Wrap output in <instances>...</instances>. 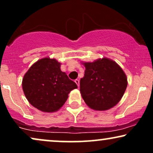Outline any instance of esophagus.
Masks as SVG:
<instances>
[{"instance_id": "esophagus-1", "label": "esophagus", "mask_w": 153, "mask_h": 153, "mask_svg": "<svg viewBox=\"0 0 153 153\" xmlns=\"http://www.w3.org/2000/svg\"><path fill=\"white\" fill-rule=\"evenodd\" d=\"M75 83H76L77 85H78V87L79 88V86H80V80H78V79H76V80H75Z\"/></svg>"}]
</instances>
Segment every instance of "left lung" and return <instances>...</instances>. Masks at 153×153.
I'll list each match as a JSON object with an SVG mask.
<instances>
[{"mask_svg":"<svg viewBox=\"0 0 153 153\" xmlns=\"http://www.w3.org/2000/svg\"><path fill=\"white\" fill-rule=\"evenodd\" d=\"M83 64L85 71L80 79V91L87 105L100 111L114 107L121 100L128 84L121 68L107 58Z\"/></svg>","mask_w":153,"mask_h":153,"instance_id":"obj_1","label":"left lung"}]
</instances>
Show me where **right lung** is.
Masks as SVG:
<instances>
[{"instance_id": "obj_1", "label": "right lung", "mask_w": 153, "mask_h": 153, "mask_svg": "<svg viewBox=\"0 0 153 153\" xmlns=\"http://www.w3.org/2000/svg\"><path fill=\"white\" fill-rule=\"evenodd\" d=\"M56 59L44 58L34 63L22 79L25 95L33 107L54 112L65 104L71 90L78 88Z\"/></svg>"}]
</instances>
